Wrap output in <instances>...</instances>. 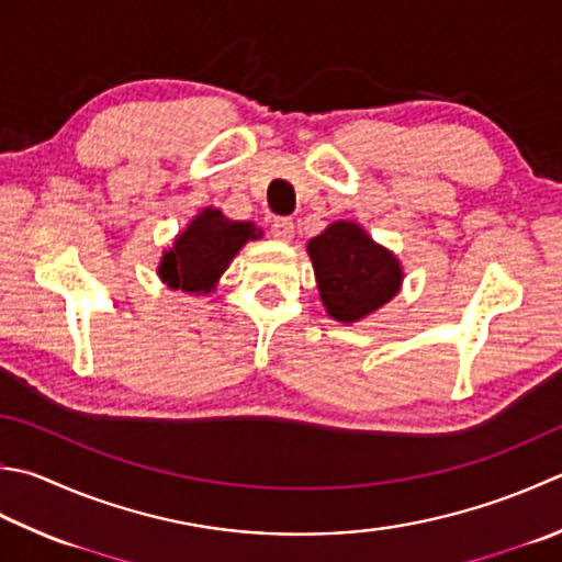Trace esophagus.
Returning a JSON list of instances; mask_svg holds the SVG:
<instances>
[{"instance_id": "1", "label": "esophagus", "mask_w": 562, "mask_h": 562, "mask_svg": "<svg viewBox=\"0 0 562 562\" xmlns=\"http://www.w3.org/2000/svg\"><path fill=\"white\" fill-rule=\"evenodd\" d=\"M270 228H272V236L278 240H290L294 236V222L290 216H274Z\"/></svg>"}]
</instances>
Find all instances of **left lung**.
<instances>
[{"label": "left lung", "mask_w": 562, "mask_h": 562, "mask_svg": "<svg viewBox=\"0 0 562 562\" xmlns=\"http://www.w3.org/2000/svg\"><path fill=\"white\" fill-rule=\"evenodd\" d=\"M310 258L326 312L353 324L400 292L402 268L358 224L336 222L310 240Z\"/></svg>", "instance_id": "1"}]
</instances>
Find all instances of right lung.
I'll return each instance as SVG.
<instances>
[{
	"instance_id": "add662e5",
	"label": "right lung",
	"mask_w": 562,
	"mask_h": 562,
	"mask_svg": "<svg viewBox=\"0 0 562 562\" xmlns=\"http://www.w3.org/2000/svg\"><path fill=\"white\" fill-rule=\"evenodd\" d=\"M258 236L252 224L231 222L218 209H204L165 252L158 272L172 290L209 292L246 240Z\"/></svg>"
}]
</instances>
